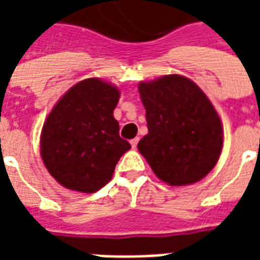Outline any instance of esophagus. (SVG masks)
<instances>
[{
    "label": "esophagus",
    "instance_id": "34e87169",
    "mask_svg": "<svg viewBox=\"0 0 260 260\" xmlns=\"http://www.w3.org/2000/svg\"><path fill=\"white\" fill-rule=\"evenodd\" d=\"M138 143H139L138 138L132 139V140H131V146H132V148H136V147H138Z\"/></svg>",
    "mask_w": 260,
    "mask_h": 260
}]
</instances>
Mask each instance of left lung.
Masks as SVG:
<instances>
[{"label": "left lung", "instance_id": "left-lung-1", "mask_svg": "<svg viewBox=\"0 0 260 260\" xmlns=\"http://www.w3.org/2000/svg\"><path fill=\"white\" fill-rule=\"evenodd\" d=\"M139 93L148 128L139 152L167 185L201 181L216 166L224 142L221 120L209 98L178 74L140 82Z\"/></svg>", "mask_w": 260, "mask_h": 260}]
</instances>
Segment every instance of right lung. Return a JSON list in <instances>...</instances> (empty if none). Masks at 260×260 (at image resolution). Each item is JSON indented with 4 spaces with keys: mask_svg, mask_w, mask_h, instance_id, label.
Instances as JSON below:
<instances>
[{
    "mask_svg": "<svg viewBox=\"0 0 260 260\" xmlns=\"http://www.w3.org/2000/svg\"><path fill=\"white\" fill-rule=\"evenodd\" d=\"M120 90L87 78L63 94L44 121L40 155L48 173L66 189L94 193L112 179L131 144L118 135L113 110Z\"/></svg>",
    "mask_w": 260,
    "mask_h": 260,
    "instance_id": "add662e5",
    "label": "right lung"
}]
</instances>
